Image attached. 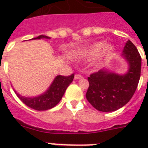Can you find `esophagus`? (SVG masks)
I'll list each match as a JSON object with an SVG mask.
<instances>
[{"instance_id": "1", "label": "esophagus", "mask_w": 148, "mask_h": 148, "mask_svg": "<svg viewBox=\"0 0 148 148\" xmlns=\"http://www.w3.org/2000/svg\"><path fill=\"white\" fill-rule=\"evenodd\" d=\"M80 78H82V75L78 74H75V75H74V79H80Z\"/></svg>"}]
</instances>
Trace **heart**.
I'll return each mask as SVG.
<instances>
[{
	"mask_svg": "<svg viewBox=\"0 0 148 148\" xmlns=\"http://www.w3.org/2000/svg\"><path fill=\"white\" fill-rule=\"evenodd\" d=\"M104 45L105 44L102 42H95L89 47L84 49L82 51H81L80 55H83V56H87V57H91L93 55H97L101 50H102L104 55H107L111 51L112 46L110 44H106L105 46Z\"/></svg>",
	"mask_w": 148,
	"mask_h": 148,
	"instance_id": "obj_1",
	"label": "heart"
}]
</instances>
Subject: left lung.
<instances>
[{"label": "left lung", "instance_id": "8db88e82", "mask_svg": "<svg viewBox=\"0 0 148 148\" xmlns=\"http://www.w3.org/2000/svg\"><path fill=\"white\" fill-rule=\"evenodd\" d=\"M122 56L128 62L129 70L124 75L100 70L88 77L87 101L101 112H112L125 106L136 90L141 74V56L130 40L124 46Z\"/></svg>", "mask_w": 148, "mask_h": 148}]
</instances>
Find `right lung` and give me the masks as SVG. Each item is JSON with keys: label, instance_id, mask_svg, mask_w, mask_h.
Segmentation results:
<instances>
[{"label": "right lung", "instance_id": "obj_1", "mask_svg": "<svg viewBox=\"0 0 148 148\" xmlns=\"http://www.w3.org/2000/svg\"><path fill=\"white\" fill-rule=\"evenodd\" d=\"M33 39H50V37L46 36H39ZM74 77V74H72L70 76L58 75L45 93L35 97H22L20 94H18L16 91L15 92L21 101L27 106L35 110L44 111V110L52 109L61 101L65 91L67 89L68 86L72 82Z\"/></svg>", "mask_w": 148, "mask_h": 148}]
</instances>
